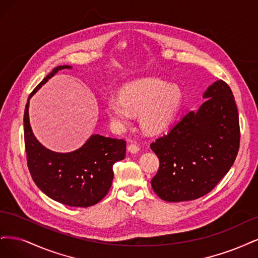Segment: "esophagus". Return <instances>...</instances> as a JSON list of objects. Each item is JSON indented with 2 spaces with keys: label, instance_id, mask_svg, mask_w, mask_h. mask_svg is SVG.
Segmentation results:
<instances>
[{
  "label": "esophagus",
  "instance_id": "obj_1",
  "mask_svg": "<svg viewBox=\"0 0 258 258\" xmlns=\"http://www.w3.org/2000/svg\"><path fill=\"white\" fill-rule=\"evenodd\" d=\"M139 149H140V148H139L136 144H131V145L127 147V151L131 152V153H133V154H136V153H138Z\"/></svg>",
  "mask_w": 258,
  "mask_h": 258
}]
</instances>
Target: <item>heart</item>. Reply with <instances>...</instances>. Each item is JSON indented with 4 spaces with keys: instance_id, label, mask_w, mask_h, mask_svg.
<instances>
[{
    "instance_id": "obj_1",
    "label": "heart",
    "mask_w": 258,
    "mask_h": 258,
    "mask_svg": "<svg viewBox=\"0 0 258 258\" xmlns=\"http://www.w3.org/2000/svg\"><path fill=\"white\" fill-rule=\"evenodd\" d=\"M181 102L179 87L156 78H143L127 84L121 90V96L107 97L105 107L114 127L128 125L133 121V113H140L141 127L154 134L168 125Z\"/></svg>"
}]
</instances>
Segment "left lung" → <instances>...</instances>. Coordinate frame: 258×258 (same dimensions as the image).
Listing matches in <instances>:
<instances>
[{"label":"left lung","instance_id":"8db88e82","mask_svg":"<svg viewBox=\"0 0 258 258\" xmlns=\"http://www.w3.org/2000/svg\"><path fill=\"white\" fill-rule=\"evenodd\" d=\"M204 98L197 111L185 113L150 145L160 160L151 185L165 202L194 201L211 192L237 157L239 114L230 88L218 80Z\"/></svg>","mask_w":258,"mask_h":258}]
</instances>
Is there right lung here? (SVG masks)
<instances>
[{
	"label": "right lung",
	"mask_w": 258,
	"mask_h": 258,
	"mask_svg": "<svg viewBox=\"0 0 258 258\" xmlns=\"http://www.w3.org/2000/svg\"><path fill=\"white\" fill-rule=\"evenodd\" d=\"M65 69L72 68L63 65L53 69L33 90L29 99L55 73ZM23 125L28 167L41 192L57 203L84 208L97 204L107 195L113 179L112 166L125 157V140L96 134L73 152H53L41 145L33 134L29 120V101L24 109Z\"/></svg>",
	"instance_id": "right-lung-1"
}]
</instances>
